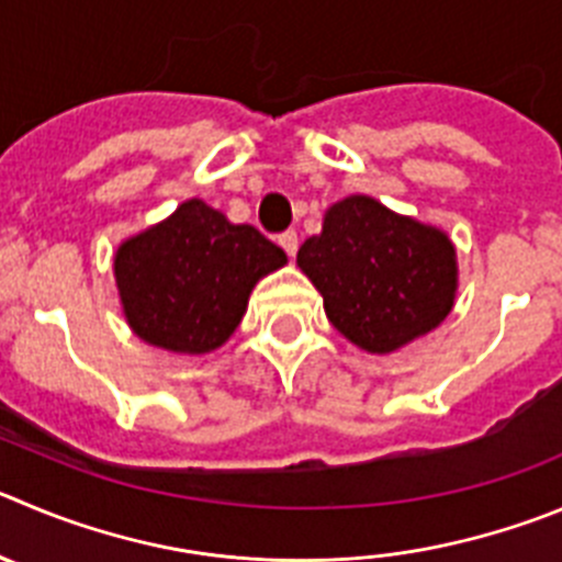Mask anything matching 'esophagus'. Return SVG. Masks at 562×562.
<instances>
[{"label": "esophagus", "mask_w": 562, "mask_h": 562, "mask_svg": "<svg viewBox=\"0 0 562 562\" xmlns=\"http://www.w3.org/2000/svg\"><path fill=\"white\" fill-rule=\"evenodd\" d=\"M280 246L282 249L288 251V257H293L296 255V249H299V235H296V229H285V233H280Z\"/></svg>", "instance_id": "1"}]
</instances>
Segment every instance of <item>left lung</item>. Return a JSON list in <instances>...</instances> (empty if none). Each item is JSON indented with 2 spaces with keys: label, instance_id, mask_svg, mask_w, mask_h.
Wrapping results in <instances>:
<instances>
[{
  "label": "left lung",
  "instance_id": "obj_1",
  "mask_svg": "<svg viewBox=\"0 0 562 562\" xmlns=\"http://www.w3.org/2000/svg\"><path fill=\"white\" fill-rule=\"evenodd\" d=\"M296 263L324 296L333 327L366 352H396L454 305L458 263L447 233L371 196L333 204L322 235L299 246Z\"/></svg>",
  "mask_w": 562,
  "mask_h": 562
}]
</instances>
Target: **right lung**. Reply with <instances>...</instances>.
<instances>
[{"mask_svg":"<svg viewBox=\"0 0 562 562\" xmlns=\"http://www.w3.org/2000/svg\"><path fill=\"white\" fill-rule=\"evenodd\" d=\"M285 251L249 224L188 199L157 227L115 251V285L138 338L169 352H213L240 324L260 277Z\"/></svg>","mask_w":562,"mask_h":562,"instance_id":"add662e5","label":"right lung"}]
</instances>
